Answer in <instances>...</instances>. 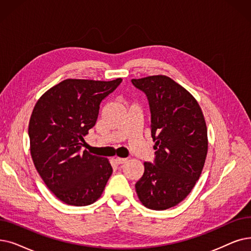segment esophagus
Segmentation results:
<instances>
[{"label": "esophagus", "instance_id": "esophagus-1", "mask_svg": "<svg viewBox=\"0 0 251 251\" xmlns=\"http://www.w3.org/2000/svg\"><path fill=\"white\" fill-rule=\"evenodd\" d=\"M115 161L117 164H123V163H125L127 161V159L126 158H116Z\"/></svg>", "mask_w": 251, "mask_h": 251}]
</instances>
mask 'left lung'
I'll list each match as a JSON object with an SVG mask.
<instances>
[{"mask_svg":"<svg viewBox=\"0 0 251 251\" xmlns=\"http://www.w3.org/2000/svg\"><path fill=\"white\" fill-rule=\"evenodd\" d=\"M131 82L148 97L156 150L154 163H144L135 190L148 208L165 210L186 198L201 176L208 150L205 119L194 96L169 77Z\"/></svg>","mask_w":251,"mask_h":251,"instance_id":"8db88e82","label":"left lung"}]
</instances>
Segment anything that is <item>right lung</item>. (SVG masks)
Returning a JSON list of instances; mask_svg holds the SVG:
<instances>
[{
  "mask_svg": "<svg viewBox=\"0 0 251 251\" xmlns=\"http://www.w3.org/2000/svg\"><path fill=\"white\" fill-rule=\"evenodd\" d=\"M122 82L67 79L37 101L30 116V155L48 189L68 205L99 199L112 176L107 159L82 151L100 113V102Z\"/></svg>",
  "mask_w": 251,
  "mask_h": 251,
  "instance_id": "obj_1",
  "label": "right lung"
}]
</instances>
